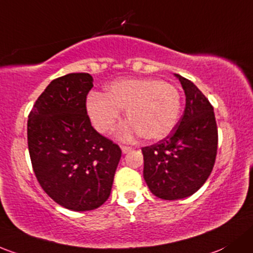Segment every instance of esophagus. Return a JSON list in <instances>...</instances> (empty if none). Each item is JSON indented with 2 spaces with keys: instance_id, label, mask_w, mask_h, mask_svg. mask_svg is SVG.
<instances>
[{
  "instance_id": "obj_1",
  "label": "esophagus",
  "mask_w": 253,
  "mask_h": 253,
  "mask_svg": "<svg viewBox=\"0 0 253 253\" xmlns=\"http://www.w3.org/2000/svg\"><path fill=\"white\" fill-rule=\"evenodd\" d=\"M131 147H127V145H121V150H122V153L124 154H126V153H128L129 150H131Z\"/></svg>"
}]
</instances>
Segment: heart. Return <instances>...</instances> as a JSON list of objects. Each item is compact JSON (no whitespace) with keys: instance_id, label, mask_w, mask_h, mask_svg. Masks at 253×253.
Wrapping results in <instances>:
<instances>
[{"instance_id":"obj_1","label":"heart","mask_w":253,"mask_h":253,"mask_svg":"<svg viewBox=\"0 0 253 253\" xmlns=\"http://www.w3.org/2000/svg\"><path fill=\"white\" fill-rule=\"evenodd\" d=\"M180 108L177 86L150 78L118 80L106 88L105 95L93 93L87 100V111L98 132L109 133L120 120V109H125L128 122L122 127V137L140 134L147 140H160L171 133Z\"/></svg>"}]
</instances>
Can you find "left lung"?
Instances as JSON below:
<instances>
[{"instance_id":"8db88e82","label":"left lung","mask_w":253,"mask_h":253,"mask_svg":"<svg viewBox=\"0 0 253 253\" xmlns=\"http://www.w3.org/2000/svg\"><path fill=\"white\" fill-rule=\"evenodd\" d=\"M175 76L185 93L184 114L166 138L142 148L145 182L151 193L164 200L187 198L200 189L217 155L213 106L190 80Z\"/></svg>"}]
</instances>
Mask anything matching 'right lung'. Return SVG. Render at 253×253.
<instances>
[{
  "label": "right lung",
  "mask_w": 253,
  "mask_h": 253,
  "mask_svg": "<svg viewBox=\"0 0 253 253\" xmlns=\"http://www.w3.org/2000/svg\"><path fill=\"white\" fill-rule=\"evenodd\" d=\"M93 78L73 73L53 80L29 114L31 165L44 193L71 211L108 200L121 149L91 125L87 94Z\"/></svg>",
  "instance_id": "obj_1"
}]
</instances>
